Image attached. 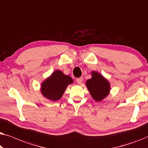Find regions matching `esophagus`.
Returning a JSON list of instances; mask_svg holds the SVG:
<instances>
[{
    "label": "esophagus",
    "instance_id": "1",
    "mask_svg": "<svg viewBox=\"0 0 148 148\" xmlns=\"http://www.w3.org/2000/svg\"><path fill=\"white\" fill-rule=\"evenodd\" d=\"M82 82H83V78L82 77H79V78L77 79V84H82Z\"/></svg>",
    "mask_w": 148,
    "mask_h": 148
}]
</instances>
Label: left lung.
I'll list each match as a JSON object with an SVG mask.
<instances>
[{
	"label": "left lung",
	"instance_id": "1",
	"mask_svg": "<svg viewBox=\"0 0 148 148\" xmlns=\"http://www.w3.org/2000/svg\"><path fill=\"white\" fill-rule=\"evenodd\" d=\"M91 75L92 77L86 82V86L94 100L100 102L109 94L110 83L98 72L94 71Z\"/></svg>",
	"mask_w": 148,
	"mask_h": 148
}]
</instances>
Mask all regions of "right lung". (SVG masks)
<instances>
[{
	"label": "right lung",
	"instance_id": "add662e5",
	"mask_svg": "<svg viewBox=\"0 0 148 148\" xmlns=\"http://www.w3.org/2000/svg\"><path fill=\"white\" fill-rule=\"evenodd\" d=\"M73 82V79L69 75L56 70L42 83L41 93L46 98L57 101L61 98L68 85L72 84Z\"/></svg>",
	"mask_w": 148,
	"mask_h": 148
}]
</instances>
